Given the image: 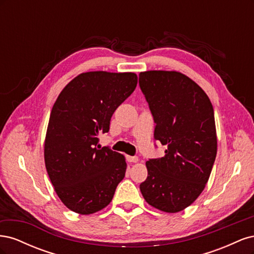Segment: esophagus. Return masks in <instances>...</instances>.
Returning a JSON list of instances; mask_svg holds the SVG:
<instances>
[{"label":"esophagus","mask_w":254,"mask_h":254,"mask_svg":"<svg viewBox=\"0 0 254 254\" xmlns=\"http://www.w3.org/2000/svg\"><path fill=\"white\" fill-rule=\"evenodd\" d=\"M126 159H127L128 162H133V163H135V162H137V161H139V158H137L136 156H127Z\"/></svg>","instance_id":"obj_1"}]
</instances>
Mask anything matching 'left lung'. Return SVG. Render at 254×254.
<instances>
[{"label":"left lung","instance_id":"8db88e82","mask_svg":"<svg viewBox=\"0 0 254 254\" xmlns=\"http://www.w3.org/2000/svg\"><path fill=\"white\" fill-rule=\"evenodd\" d=\"M139 83L156 124L153 136L167 147L164 157L146 162L148 176L141 193L160 211L180 212L201 194L216 158L213 106L205 92L179 72H142Z\"/></svg>","mask_w":254,"mask_h":254}]
</instances>
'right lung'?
<instances>
[{
  "label": "right lung",
  "instance_id": "right-lung-1",
  "mask_svg": "<svg viewBox=\"0 0 254 254\" xmlns=\"http://www.w3.org/2000/svg\"><path fill=\"white\" fill-rule=\"evenodd\" d=\"M136 83L134 73H82L66 84L53 106L45 167L60 200L75 213L104 209L124 179V156L101 147L97 136L109 131L112 114Z\"/></svg>",
  "mask_w": 254,
  "mask_h": 254
}]
</instances>
